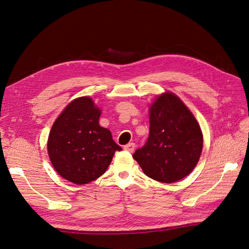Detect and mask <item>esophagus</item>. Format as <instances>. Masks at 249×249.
<instances>
[{
	"label": "esophagus",
	"instance_id": "34e87169",
	"mask_svg": "<svg viewBox=\"0 0 249 249\" xmlns=\"http://www.w3.org/2000/svg\"><path fill=\"white\" fill-rule=\"evenodd\" d=\"M135 147H136L135 143H128V144H126V145L124 147V150L128 151V152H133V151L135 150Z\"/></svg>",
	"mask_w": 249,
	"mask_h": 249
}]
</instances>
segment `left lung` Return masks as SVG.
I'll use <instances>...</instances> for the list:
<instances>
[{
	"mask_svg": "<svg viewBox=\"0 0 249 249\" xmlns=\"http://www.w3.org/2000/svg\"><path fill=\"white\" fill-rule=\"evenodd\" d=\"M150 133L133 157L155 181L174 183L190 174L199 160L203 136L196 118L177 95L163 93L149 109Z\"/></svg>",
	"mask_w": 249,
	"mask_h": 249,
	"instance_id": "8db88e82",
	"label": "left lung"
}]
</instances>
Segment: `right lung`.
<instances>
[{
	"label": "right lung",
	"instance_id": "add662e5",
	"mask_svg": "<svg viewBox=\"0 0 249 249\" xmlns=\"http://www.w3.org/2000/svg\"><path fill=\"white\" fill-rule=\"evenodd\" d=\"M101 110L90 97H79L57 117L48 138V153L65 180L84 185L101 177L115 151L110 131L99 124Z\"/></svg>",
	"mask_w": 249,
	"mask_h": 249
}]
</instances>
